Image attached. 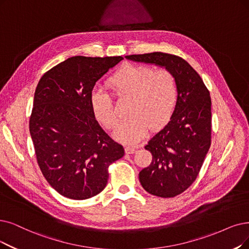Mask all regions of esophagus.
I'll return each instance as SVG.
<instances>
[{"instance_id": "34e87169", "label": "esophagus", "mask_w": 249, "mask_h": 249, "mask_svg": "<svg viewBox=\"0 0 249 249\" xmlns=\"http://www.w3.org/2000/svg\"><path fill=\"white\" fill-rule=\"evenodd\" d=\"M137 149H138L137 146H131V145H128V146L125 147V152H126L127 154H133V153H135V152L137 151Z\"/></svg>"}]
</instances>
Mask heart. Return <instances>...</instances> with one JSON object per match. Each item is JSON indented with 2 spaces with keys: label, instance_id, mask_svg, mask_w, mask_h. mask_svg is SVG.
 Instances as JSON below:
<instances>
[{
  "label": "heart",
  "instance_id": "b5f03b06",
  "mask_svg": "<svg viewBox=\"0 0 249 249\" xmlns=\"http://www.w3.org/2000/svg\"><path fill=\"white\" fill-rule=\"evenodd\" d=\"M109 89L117 98H131L126 121L114 132L117 140L136 143L144 139L149 128L158 130L172 118L178 103V89L175 75L166 71L126 64L109 78ZM91 110L107 128L118 122L111 96L95 89L90 94Z\"/></svg>",
  "mask_w": 249,
  "mask_h": 249
}]
</instances>
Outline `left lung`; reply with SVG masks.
Here are the masks:
<instances>
[{
  "mask_svg": "<svg viewBox=\"0 0 249 249\" xmlns=\"http://www.w3.org/2000/svg\"><path fill=\"white\" fill-rule=\"evenodd\" d=\"M171 71L178 89L176 110L145 149L152 161L139 174L145 190L158 197H175L192 185L212 141V99L202 78L183 58L161 52L125 56Z\"/></svg>",
  "mask_w": 249,
  "mask_h": 249,
  "instance_id": "left-lung-1",
  "label": "left lung"
}]
</instances>
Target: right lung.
Here are the masks:
<instances>
[{"label": "right lung", "mask_w": 249, "mask_h": 249, "mask_svg": "<svg viewBox=\"0 0 249 249\" xmlns=\"http://www.w3.org/2000/svg\"><path fill=\"white\" fill-rule=\"evenodd\" d=\"M123 59L71 57L47 71L36 86L29 119L36 160L47 182L71 199L100 193L109 164L124 155L90 106L96 82Z\"/></svg>", "instance_id": "right-lung-1"}]
</instances>
